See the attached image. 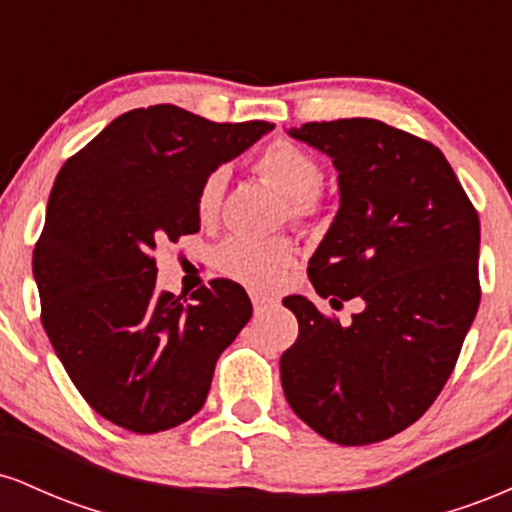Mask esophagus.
<instances>
[{
    "label": "esophagus",
    "mask_w": 512,
    "mask_h": 512,
    "mask_svg": "<svg viewBox=\"0 0 512 512\" xmlns=\"http://www.w3.org/2000/svg\"><path fill=\"white\" fill-rule=\"evenodd\" d=\"M250 301H252V305H255L257 313H262V310H267L269 305H274V303H276L274 298L264 296V293H257V291H252V293H250Z\"/></svg>",
    "instance_id": "obj_1"
}]
</instances>
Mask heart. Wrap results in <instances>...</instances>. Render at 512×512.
I'll return each mask as SVG.
<instances>
[{"label":"heart","mask_w":512,"mask_h":512,"mask_svg":"<svg viewBox=\"0 0 512 512\" xmlns=\"http://www.w3.org/2000/svg\"><path fill=\"white\" fill-rule=\"evenodd\" d=\"M257 173L276 192L286 197V209L293 221H308L320 211V161L303 146L276 139L257 158ZM226 192V170L216 168L204 178L197 192V216L204 223L214 221L221 211ZM216 264L226 276L255 289L276 286L296 264V248L286 238L231 236L216 250Z\"/></svg>","instance_id":"1"}]
</instances>
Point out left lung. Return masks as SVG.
I'll use <instances>...</instances> for the list:
<instances>
[{
  "label": "left lung",
  "instance_id": "8db88e82",
  "mask_svg": "<svg viewBox=\"0 0 512 512\" xmlns=\"http://www.w3.org/2000/svg\"><path fill=\"white\" fill-rule=\"evenodd\" d=\"M289 134L332 158L339 211L308 276L349 325L305 296L284 298L298 339L281 356L291 409L339 445L414 424L448 383L479 310V216L431 142L370 117L308 122Z\"/></svg>",
  "mask_w": 512,
  "mask_h": 512
}]
</instances>
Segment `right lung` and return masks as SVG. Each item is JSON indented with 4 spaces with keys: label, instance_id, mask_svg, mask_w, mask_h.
<instances>
[{
    "label": "right lung",
    "instance_id": "1",
    "mask_svg": "<svg viewBox=\"0 0 512 512\" xmlns=\"http://www.w3.org/2000/svg\"><path fill=\"white\" fill-rule=\"evenodd\" d=\"M269 129L149 105L115 117L57 173L33 250L40 320L76 390L115 426L158 433L192 419L248 325L236 281H209L190 301L158 291L154 250L199 231L204 178Z\"/></svg>",
    "mask_w": 512,
    "mask_h": 512
}]
</instances>
